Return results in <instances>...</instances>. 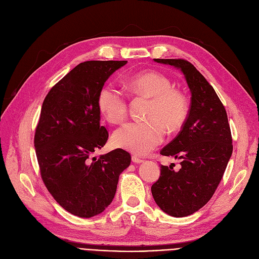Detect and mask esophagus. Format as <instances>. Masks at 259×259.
I'll return each mask as SVG.
<instances>
[{
  "instance_id": "obj_1",
  "label": "esophagus",
  "mask_w": 259,
  "mask_h": 259,
  "mask_svg": "<svg viewBox=\"0 0 259 259\" xmlns=\"http://www.w3.org/2000/svg\"><path fill=\"white\" fill-rule=\"evenodd\" d=\"M132 162H133V163H137V164H140V163L143 162V160L140 159V157L137 156V155H133V156H132Z\"/></svg>"
}]
</instances>
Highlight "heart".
<instances>
[{
	"instance_id": "1",
	"label": "heart",
	"mask_w": 259,
	"mask_h": 259,
	"mask_svg": "<svg viewBox=\"0 0 259 259\" xmlns=\"http://www.w3.org/2000/svg\"><path fill=\"white\" fill-rule=\"evenodd\" d=\"M129 91L136 95L151 98L148 120L132 121L118 128L112 136V143L136 154H146L160 145L165 137V128L178 131L187 118V99L172 89L169 78L157 71H145L123 78ZM100 113L111 123H119L127 116L128 105L125 94L113 83L107 82L97 95Z\"/></svg>"
}]
</instances>
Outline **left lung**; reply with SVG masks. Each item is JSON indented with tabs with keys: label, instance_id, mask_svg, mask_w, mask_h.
Segmentation results:
<instances>
[{
	"label": "left lung",
	"instance_id": "left-lung-1",
	"mask_svg": "<svg viewBox=\"0 0 259 259\" xmlns=\"http://www.w3.org/2000/svg\"><path fill=\"white\" fill-rule=\"evenodd\" d=\"M180 70L190 90V108L178 136L161 150L180 160V169L161 165L151 186L159 207L172 217H186L212 197L233 152L227 111L215 90L196 67L184 59H153Z\"/></svg>",
	"mask_w": 259,
	"mask_h": 259
}]
</instances>
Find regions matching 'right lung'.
Here are the masks:
<instances>
[{
	"instance_id": "right-lung-1",
	"label": "right lung",
	"mask_w": 259,
	"mask_h": 259,
	"mask_svg": "<svg viewBox=\"0 0 259 259\" xmlns=\"http://www.w3.org/2000/svg\"><path fill=\"white\" fill-rule=\"evenodd\" d=\"M127 61H85L56 83L42 104L35 149L44 184L57 203L80 218L103 212L113 200L131 155L120 148L99 155L109 134L100 125L97 95Z\"/></svg>"
}]
</instances>
